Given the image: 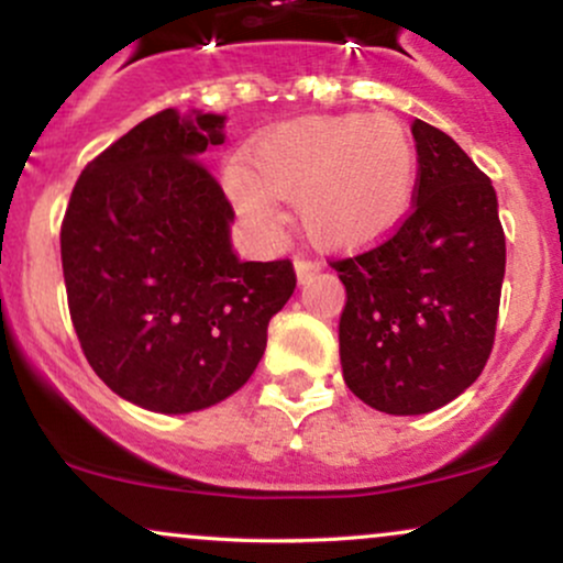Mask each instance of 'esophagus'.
Instances as JSON below:
<instances>
[{
    "label": "esophagus",
    "instance_id": "esophagus-1",
    "mask_svg": "<svg viewBox=\"0 0 563 563\" xmlns=\"http://www.w3.org/2000/svg\"><path fill=\"white\" fill-rule=\"evenodd\" d=\"M322 269L320 262L314 260H296V275H299V283H307L309 277L318 275Z\"/></svg>",
    "mask_w": 563,
    "mask_h": 563
}]
</instances>
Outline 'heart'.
Segmentation results:
<instances>
[{"mask_svg": "<svg viewBox=\"0 0 563 563\" xmlns=\"http://www.w3.org/2000/svg\"><path fill=\"white\" fill-rule=\"evenodd\" d=\"M416 190V147L386 113L318 115L267 132L230 177L241 214L273 224L277 200H299L314 243L357 249L384 238L407 214Z\"/></svg>", "mask_w": 563, "mask_h": 563, "instance_id": "b5f03b06", "label": "heart"}]
</instances>
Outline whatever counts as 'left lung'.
<instances>
[{"mask_svg": "<svg viewBox=\"0 0 563 563\" xmlns=\"http://www.w3.org/2000/svg\"><path fill=\"white\" fill-rule=\"evenodd\" d=\"M418 177L405 219L373 249L331 260L346 288V386L391 416L448 405L495 344L506 232L495 187L442 129L412 121Z\"/></svg>", "mask_w": 563, "mask_h": 563, "instance_id": "obj_1", "label": "left lung"}]
</instances>
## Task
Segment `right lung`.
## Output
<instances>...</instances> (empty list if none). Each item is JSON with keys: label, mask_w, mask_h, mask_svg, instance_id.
Here are the masks:
<instances>
[{"label": "right lung", "mask_w": 563, "mask_h": 563, "mask_svg": "<svg viewBox=\"0 0 563 563\" xmlns=\"http://www.w3.org/2000/svg\"><path fill=\"white\" fill-rule=\"evenodd\" d=\"M224 115L166 108L87 164L60 224L68 312L92 371L156 412L222 402L260 365L296 288L290 260L241 262L209 166Z\"/></svg>", "instance_id": "add662e5"}]
</instances>
